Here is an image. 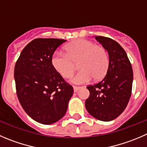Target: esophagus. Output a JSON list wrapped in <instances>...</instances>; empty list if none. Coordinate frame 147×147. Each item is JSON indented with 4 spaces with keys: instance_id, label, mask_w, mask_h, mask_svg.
Here are the masks:
<instances>
[{
    "instance_id": "esophagus-1",
    "label": "esophagus",
    "mask_w": 147,
    "mask_h": 147,
    "mask_svg": "<svg viewBox=\"0 0 147 147\" xmlns=\"http://www.w3.org/2000/svg\"><path fill=\"white\" fill-rule=\"evenodd\" d=\"M81 89L80 86H74V92H78V91L79 90V89Z\"/></svg>"
}]
</instances>
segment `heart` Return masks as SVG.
Masks as SVG:
<instances>
[{
  "instance_id": "b5f03b06",
  "label": "heart",
  "mask_w": 147,
  "mask_h": 147,
  "mask_svg": "<svg viewBox=\"0 0 147 147\" xmlns=\"http://www.w3.org/2000/svg\"><path fill=\"white\" fill-rule=\"evenodd\" d=\"M66 54L55 52L51 58L54 69L63 78L74 74L75 63H79L81 70L71 79L75 84L88 83L92 79L100 80L105 77L108 70L109 56L104 47L85 39H79L65 46Z\"/></svg>"
}]
</instances>
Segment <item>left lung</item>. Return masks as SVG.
I'll return each instance as SVG.
<instances>
[{
	"label": "left lung",
	"mask_w": 147,
	"mask_h": 147,
	"mask_svg": "<svg viewBox=\"0 0 147 147\" xmlns=\"http://www.w3.org/2000/svg\"><path fill=\"white\" fill-rule=\"evenodd\" d=\"M109 55L107 74L99 83L88 86L89 97L85 101L88 113L102 121L118 117L126 107L131 95L133 70L124 49L108 37L95 36Z\"/></svg>",
	"instance_id": "8db88e82"
}]
</instances>
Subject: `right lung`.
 Returning a JSON list of instances; mask_svg holds the SVG:
<instances>
[{
  "label": "right lung",
  "mask_w": 147,
  "mask_h": 147,
  "mask_svg": "<svg viewBox=\"0 0 147 147\" xmlns=\"http://www.w3.org/2000/svg\"><path fill=\"white\" fill-rule=\"evenodd\" d=\"M66 41L38 38L22 51L14 68L16 94L21 105L29 117L49 125L65 115L74 92L54 69L51 58L58 47Z\"/></svg>",
  "instance_id": "1"
}]
</instances>
